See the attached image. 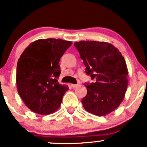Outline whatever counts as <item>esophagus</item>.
Segmentation results:
<instances>
[{
	"label": "esophagus",
	"instance_id": "1",
	"mask_svg": "<svg viewBox=\"0 0 147 147\" xmlns=\"http://www.w3.org/2000/svg\"><path fill=\"white\" fill-rule=\"evenodd\" d=\"M79 84H71V86L72 87V88H76V87H77V86H79Z\"/></svg>",
	"mask_w": 147,
	"mask_h": 147
}]
</instances>
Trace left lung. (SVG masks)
<instances>
[{"mask_svg": "<svg viewBox=\"0 0 147 147\" xmlns=\"http://www.w3.org/2000/svg\"><path fill=\"white\" fill-rule=\"evenodd\" d=\"M84 61L86 72L95 82L86 84L82 102L85 110L105 116L124 100L128 86V69L124 57L107 42L82 41L74 43Z\"/></svg>", "mask_w": 147, "mask_h": 147, "instance_id": "obj_1", "label": "left lung"}]
</instances>
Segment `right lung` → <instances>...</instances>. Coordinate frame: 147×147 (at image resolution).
I'll list each match as a JSON object with an SVG mask.
<instances>
[{"label":"right lung","mask_w":147,"mask_h":147,"mask_svg":"<svg viewBox=\"0 0 147 147\" xmlns=\"http://www.w3.org/2000/svg\"><path fill=\"white\" fill-rule=\"evenodd\" d=\"M72 43L59 38L38 39L30 43L18 59L17 90L34 113L46 115L60 107L68 86L58 82L59 61Z\"/></svg>","instance_id":"add662e5"}]
</instances>
